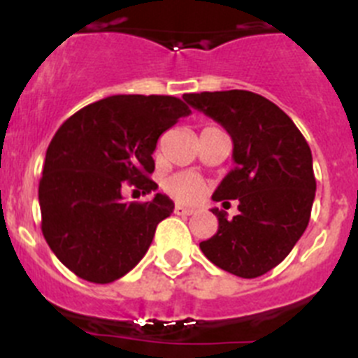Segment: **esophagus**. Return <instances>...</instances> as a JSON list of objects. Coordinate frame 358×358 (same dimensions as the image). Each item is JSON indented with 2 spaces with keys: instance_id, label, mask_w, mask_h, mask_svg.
Wrapping results in <instances>:
<instances>
[{
  "instance_id": "obj_1",
  "label": "esophagus",
  "mask_w": 358,
  "mask_h": 358,
  "mask_svg": "<svg viewBox=\"0 0 358 358\" xmlns=\"http://www.w3.org/2000/svg\"><path fill=\"white\" fill-rule=\"evenodd\" d=\"M173 211H176L177 215H192V213H194V210H192V208H186V206H182V204H176Z\"/></svg>"
}]
</instances>
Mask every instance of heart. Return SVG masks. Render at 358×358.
Listing matches in <instances>:
<instances>
[{"label":"heart","mask_w":358,"mask_h":358,"mask_svg":"<svg viewBox=\"0 0 358 358\" xmlns=\"http://www.w3.org/2000/svg\"><path fill=\"white\" fill-rule=\"evenodd\" d=\"M164 189L177 201L192 202L204 194V182L195 173L179 172L164 181Z\"/></svg>","instance_id":"heart-1"}]
</instances>
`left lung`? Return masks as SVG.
Listing matches in <instances>:
<instances>
[{
	"instance_id": "left-lung-1",
	"label": "left lung",
	"mask_w": 358,
	"mask_h": 358,
	"mask_svg": "<svg viewBox=\"0 0 358 358\" xmlns=\"http://www.w3.org/2000/svg\"><path fill=\"white\" fill-rule=\"evenodd\" d=\"M194 109L220 123L233 140L231 170L213 201H238L227 218L213 208L218 231L201 242L217 267L240 278H258L285 260L301 238L315 197L312 152L292 120L262 94L243 90L189 93Z\"/></svg>"
}]
</instances>
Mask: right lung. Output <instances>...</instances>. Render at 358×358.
Masks as SVG:
<instances>
[{
  "label": "right lung",
  "instance_id": "add662e5",
  "mask_svg": "<svg viewBox=\"0 0 358 358\" xmlns=\"http://www.w3.org/2000/svg\"><path fill=\"white\" fill-rule=\"evenodd\" d=\"M192 110L163 94H115L69 116L55 132L39 182L43 235L71 273L110 283L140 264L173 202L122 201L123 182L156 192L152 154L164 131Z\"/></svg>",
  "mask_w": 358,
  "mask_h": 358
}]
</instances>
